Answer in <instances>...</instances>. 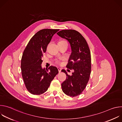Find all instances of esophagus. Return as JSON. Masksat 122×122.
<instances>
[{"instance_id": "34e87169", "label": "esophagus", "mask_w": 122, "mask_h": 122, "mask_svg": "<svg viewBox=\"0 0 122 122\" xmlns=\"http://www.w3.org/2000/svg\"><path fill=\"white\" fill-rule=\"evenodd\" d=\"M58 71H59V72L61 71V69H62V68H61V67H58Z\"/></svg>"}]
</instances>
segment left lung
Masks as SVG:
<instances>
[{
    "instance_id": "8db88e82",
    "label": "left lung",
    "mask_w": 122,
    "mask_h": 122,
    "mask_svg": "<svg viewBox=\"0 0 122 122\" xmlns=\"http://www.w3.org/2000/svg\"><path fill=\"white\" fill-rule=\"evenodd\" d=\"M57 34L66 40L71 45V53L66 67L74 70L71 76L65 69L62 70L67 76L61 84L62 90L67 96L76 97L82 93L89 80L91 69L90 51L85 39L75 30H62Z\"/></svg>"
}]
</instances>
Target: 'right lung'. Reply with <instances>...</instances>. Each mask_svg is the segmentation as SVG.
Listing matches in <instances>:
<instances>
[{
	"label": "right lung",
	"mask_w": 122,
	"mask_h": 122,
	"mask_svg": "<svg viewBox=\"0 0 122 122\" xmlns=\"http://www.w3.org/2000/svg\"><path fill=\"white\" fill-rule=\"evenodd\" d=\"M59 29H43L36 33L25 48L21 60L22 77L27 90L33 95L45 92L58 73L56 66L42 68L43 54L53 35Z\"/></svg>",
	"instance_id": "add662e5"
}]
</instances>
